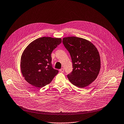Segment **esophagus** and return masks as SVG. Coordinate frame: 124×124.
Masks as SVG:
<instances>
[{
    "instance_id": "34e87169",
    "label": "esophagus",
    "mask_w": 124,
    "mask_h": 124,
    "mask_svg": "<svg viewBox=\"0 0 124 124\" xmlns=\"http://www.w3.org/2000/svg\"><path fill=\"white\" fill-rule=\"evenodd\" d=\"M64 71V69H63V68H62V69H61L59 70V71L61 72H63Z\"/></svg>"
}]
</instances>
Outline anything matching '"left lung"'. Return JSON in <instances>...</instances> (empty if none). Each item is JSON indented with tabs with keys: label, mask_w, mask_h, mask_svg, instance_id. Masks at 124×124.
Here are the masks:
<instances>
[{
	"label": "left lung",
	"mask_w": 124,
	"mask_h": 124,
	"mask_svg": "<svg viewBox=\"0 0 124 124\" xmlns=\"http://www.w3.org/2000/svg\"><path fill=\"white\" fill-rule=\"evenodd\" d=\"M63 44L70 55L73 70L68 75L70 81L79 88L92 83L99 74L101 61L99 52L90 42L79 37L63 39Z\"/></svg>",
	"instance_id": "8db88e82"
}]
</instances>
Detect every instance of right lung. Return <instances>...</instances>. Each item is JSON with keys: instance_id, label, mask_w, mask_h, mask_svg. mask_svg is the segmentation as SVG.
I'll use <instances>...</instances> for the list:
<instances>
[{"instance_id": "obj_1", "label": "right lung", "mask_w": 124, "mask_h": 124, "mask_svg": "<svg viewBox=\"0 0 124 124\" xmlns=\"http://www.w3.org/2000/svg\"><path fill=\"white\" fill-rule=\"evenodd\" d=\"M62 42L61 38L43 37L32 42L24 51L21 68L25 80L42 88L50 83L58 71L54 69L51 53Z\"/></svg>"}]
</instances>
